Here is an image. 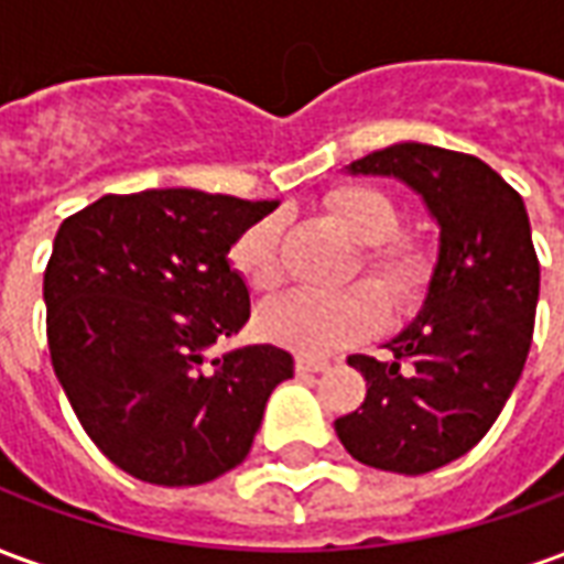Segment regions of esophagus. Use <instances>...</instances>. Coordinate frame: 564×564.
Listing matches in <instances>:
<instances>
[{
  "label": "esophagus",
  "instance_id": "34e87169",
  "mask_svg": "<svg viewBox=\"0 0 564 564\" xmlns=\"http://www.w3.org/2000/svg\"><path fill=\"white\" fill-rule=\"evenodd\" d=\"M295 371H299V375H319V371H329V362H326V359L299 356V359H295Z\"/></svg>",
  "mask_w": 564,
  "mask_h": 564
}]
</instances>
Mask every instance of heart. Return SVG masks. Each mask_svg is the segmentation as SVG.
Segmentation results:
<instances>
[{"instance_id": "obj_1", "label": "heart", "mask_w": 564, "mask_h": 564, "mask_svg": "<svg viewBox=\"0 0 564 564\" xmlns=\"http://www.w3.org/2000/svg\"><path fill=\"white\" fill-rule=\"evenodd\" d=\"M326 208L359 245H366V274L371 283H356L341 293L290 290L259 307V332L269 341L302 356H323L378 335L390 302L408 311L420 302L429 281V257L423 247L395 238L399 210L378 186H338L326 198ZM281 217H262L238 235L232 247V269L253 290H271L281 281Z\"/></svg>"}]
</instances>
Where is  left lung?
<instances>
[{"instance_id": "1", "label": "left lung", "mask_w": 564, "mask_h": 564, "mask_svg": "<svg viewBox=\"0 0 564 564\" xmlns=\"http://www.w3.org/2000/svg\"><path fill=\"white\" fill-rule=\"evenodd\" d=\"M347 172L399 177L441 235L423 311L387 344L392 359H347L368 392L335 432L362 465L435 471L489 432L525 366L541 290L529 214L501 174L456 150L402 141Z\"/></svg>"}]
</instances>
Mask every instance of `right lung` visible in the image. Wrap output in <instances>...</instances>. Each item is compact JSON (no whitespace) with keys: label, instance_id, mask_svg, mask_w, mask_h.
<instances>
[{"label":"right lung","instance_id":"1","mask_svg":"<svg viewBox=\"0 0 564 564\" xmlns=\"http://www.w3.org/2000/svg\"><path fill=\"white\" fill-rule=\"evenodd\" d=\"M278 202L202 189L102 196L63 220L44 269L47 347L84 432L144 484L198 486L250 453L293 356L250 344L208 359L250 319L229 250Z\"/></svg>","mask_w":564,"mask_h":564}]
</instances>
